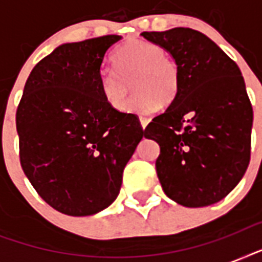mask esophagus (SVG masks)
Segmentation results:
<instances>
[{
	"label": "esophagus",
	"instance_id": "34e87169",
	"mask_svg": "<svg viewBox=\"0 0 262 262\" xmlns=\"http://www.w3.org/2000/svg\"><path fill=\"white\" fill-rule=\"evenodd\" d=\"M148 123H149V119L144 118V117H140V125H141V127H143V130L147 127Z\"/></svg>",
	"mask_w": 262,
	"mask_h": 262
}]
</instances>
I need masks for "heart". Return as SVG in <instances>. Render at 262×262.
<instances>
[{
  "instance_id": "1",
  "label": "heart",
  "mask_w": 262,
  "mask_h": 262,
  "mask_svg": "<svg viewBox=\"0 0 262 262\" xmlns=\"http://www.w3.org/2000/svg\"><path fill=\"white\" fill-rule=\"evenodd\" d=\"M115 63L119 73L104 72L99 83L104 102L114 111H125L132 80L137 92L127 106L132 114H151L178 95V67L156 43L130 40L117 51Z\"/></svg>"
}]
</instances>
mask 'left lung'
<instances>
[{
    "instance_id": "8db88e82",
    "label": "left lung",
    "mask_w": 262,
    "mask_h": 262,
    "mask_svg": "<svg viewBox=\"0 0 262 262\" xmlns=\"http://www.w3.org/2000/svg\"><path fill=\"white\" fill-rule=\"evenodd\" d=\"M175 61L178 95L152 119L145 137L160 147L156 172L167 197L200 208L223 200L250 162L253 108L239 68L191 28L143 32Z\"/></svg>"
}]
</instances>
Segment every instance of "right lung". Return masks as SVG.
<instances>
[{"mask_svg":"<svg viewBox=\"0 0 262 262\" xmlns=\"http://www.w3.org/2000/svg\"><path fill=\"white\" fill-rule=\"evenodd\" d=\"M121 39L63 43L35 65L23 91L16 113L23 171L65 215H95L114 203L144 136L135 114L114 111L100 94L103 68Z\"/></svg>","mask_w":262,"mask_h":262,"instance_id":"1","label":"right lung"}]
</instances>
